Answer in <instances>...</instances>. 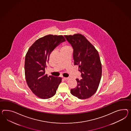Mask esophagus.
Masks as SVG:
<instances>
[{"mask_svg":"<svg viewBox=\"0 0 131 131\" xmlns=\"http://www.w3.org/2000/svg\"><path fill=\"white\" fill-rule=\"evenodd\" d=\"M63 79L64 80L67 81L69 79V77H63Z\"/></svg>","mask_w":131,"mask_h":131,"instance_id":"34e87169","label":"esophagus"}]
</instances>
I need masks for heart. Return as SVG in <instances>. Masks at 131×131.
Returning a JSON list of instances; mask_svg holds the SVG:
<instances>
[{
	"label": "heart",
	"mask_w": 131,
	"mask_h": 131,
	"mask_svg": "<svg viewBox=\"0 0 131 131\" xmlns=\"http://www.w3.org/2000/svg\"><path fill=\"white\" fill-rule=\"evenodd\" d=\"M70 47L69 46H68L67 45H64L63 47H62L61 50H65V49H69Z\"/></svg>",
	"instance_id": "b5f03b06"
}]
</instances>
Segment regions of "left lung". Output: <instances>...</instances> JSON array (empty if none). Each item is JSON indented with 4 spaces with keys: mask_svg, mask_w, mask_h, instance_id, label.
Wrapping results in <instances>:
<instances>
[{
    "mask_svg": "<svg viewBox=\"0 0 131 131\" xmlns=\"http://www.w3.org/2000/svg\"><path fill=\"white\" fill-rule=\"evenodd\" d=\"M73 48L74 65H78L82 79H76L77 86L71 94L80 99L91 97L96 92L102 77V64L98 52L81 34L64 36Z\"/></svg>",
    "mask_w": 131,
    "mask_h": 131,
    "instance_id": "obj_1",
    "label": "left lung"
}]
</instances>
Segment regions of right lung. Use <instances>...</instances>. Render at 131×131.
<instances>
[{
  "instance_id": "obj_1",
  "label": "right lung",
  "mask_w": 131,
  "mask_h": 131,
  "mask_svg": "<svg viewBox=\"0 0 131 131\" xmlns=\"http://www.w3.org/2000/svg\"><path fill=\"white\" fill-rule=\"evenodd\" d=\"M65 41L63 36L48 35L36 41L27 52L25 61L26 79L30 90L39 98L53 97L62 81L61 77H47L45 69L51 53Z\"/></svg>"
}]
</instances>
